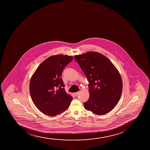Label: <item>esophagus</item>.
Wrapping results in <instances>:
<instances>
[{
	"label": "esophagus",
	"mask_w": 150,
	"mask_h": 150,
	"mask_svg": "<svg viewBox=\"0 0 150 150\" xmlns=\"http://www.w3.org/2000/svg\"><path fill=\"white\" fill-rule=\"evenodd\" d=\"M79 94H80V92L79 91V92H75V93H74V94L76 95V96H77L79 95Z\"/></svg>",
	"instance_id": "obj_1"
}]
</instances>
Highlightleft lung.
I'll list each match as a JSON object with an SVG mask.
<instances>
[{
    "instance_id": "left-lung-1",
    "label": "left lung",
    "mask_w": 150,
    "mask_h": 150,
    "mask_svg": "<svg viewBox=\"0 0 150 150\" xmlns=\"http://www.w3.org/2000/svg\"><path fill=\"white\" fill-rule=\"evenodd\" d=\"M74 59L89 82V99L83 103L85 109L97 115L109 112L118 102L122 92L118 70L108 58L98 52L75 55Z\"/></svg>"
}]
</instances>
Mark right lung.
I'll use <instances>...</instances> for the list:
<instances>
[{
	"mask_svg": "<svg viewBox=\"0 0 150 150\" xmlns=\"http://www.w3.org/2000/svg\"><path fill=\"white\" fill-rule=\"evenodd\" d=\"M68 55H53L40 64L30 80L32 100L44 114L55 116L66 111L73 97L67 94L61 78L64 68L72 61Z\"/></svg>",
	"mask_w": 150,
	"mask_h": 150,
	"instance_id": "right-lung-1",
	"label": "right lung"
}]
</instances>
